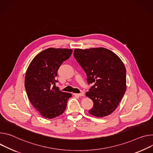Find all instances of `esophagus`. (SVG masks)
<instances>
[{"instance_id": "obj_1", "label": "esophagus", "mask_w": 153, "mask_h": 153, "mask_svg": "<svg viewBox=\"0 0 153 153\" xmlns=\"http://www.w3.org/2000/svg\"><path fill=\"white\" fill-rule=\"evenodd\" d=\"M75 96H77V97H82L84 96V94L83 93H81V94H74Z\"/></svg>"}]
</instances>
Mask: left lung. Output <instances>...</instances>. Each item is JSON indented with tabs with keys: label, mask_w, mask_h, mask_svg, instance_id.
Wrapping results in <instances>:
<instances>
[{
	"label": "left lung",
	"mask_w": 153,
	"mask_h": 153,
	"mask_svg": "<svg viewBox=\"0 0 153 153\" xmlns=\"http://www.w3.org/2000/svg\"><path fill=\"white\" fill-rule=\"evenodd\" d=\"M74 56L93 86L86 95L94 101L90 114L102 118L117 108L126 89V68L112 51L103 48H75Z\"/></svg>",
	"instance_id": "obj_1"
}]
</instances>
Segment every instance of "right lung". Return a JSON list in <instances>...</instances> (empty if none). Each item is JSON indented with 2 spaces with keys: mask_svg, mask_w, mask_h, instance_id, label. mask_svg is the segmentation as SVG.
<instances>
[{
  "mask_svg": "<svg viewBox=\"0 0 153 153\" xmlns=\"http://www.w3.org/2000/svg\"><path fill=\"white\" fill-rule=\"evenodd\" d=\"M72 50L48 48L38 53L31 61L25 76V88L33 106L45 118L61 115L72 94L55 86L57 71L63 61L69 59Z\"/></svg>",
  "mask_w": 153,
  "mask_h": 153,
  "instance_id": "add662e5",
  "label": "right lung"
}]
</instances>
